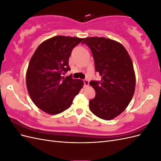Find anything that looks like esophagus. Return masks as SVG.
I'll list each match as a JSON object with an SVG mask.
<instances>
[{
  "instance_id": "esophagus-1",
  "label": "esophagus",
  "mask_w": 161,
  "mask_h": 161,
  "mask_svg": "<svg viewBox=\"0 0 161 161\" xmlns=\"http://www.w3.org/2000/svg\"><path fill=\"white\" fill-rule=\"evenodd\" d=\"M83 82H84L85 86H89V80H87V79H84V80H83Z\"/></svg>"
}]
</instances>
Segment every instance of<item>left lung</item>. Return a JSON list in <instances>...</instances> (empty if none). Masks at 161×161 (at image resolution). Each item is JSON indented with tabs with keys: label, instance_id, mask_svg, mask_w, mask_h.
Wrapping results in <instances>:
<instances>
[{
	"label": "left lung",
	"instance_id": "left-lung-1",
	"mask_svg": "<svg viewBox=\"0 0 161 161\" xmlns=\"http://www.w3.org/2000/svg\"><path fill=\"white\" fill-rule=\"evenodd\" d=\"M83 43L91 50L95 71L101 76V80L89 82L96 92L89 101V109L101 119H112L125 109L134 95L136 76L132 61L125 48L110 39L86 37Z\"/></svg>",
	"mask_w": 161,
	"mask_h": 161
}]
</instances>
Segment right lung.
Masks as SVG:
<instances>
[{"label": "right lung", "instance_id": "right-lung-1", "mask_svg": "<svg viewBox=\"0 0 161 161\" xmlns=\"http://www.w3.org/2000/svg\"><path fill=\"white\" fill-rule=\"evenodd\" d=\"M83 39L58 36L42 42L29 63L27 89L32 101L46 113L55 115L69 109L83 86L72 75L69 60L72 49Z\"/></svg>", "mask_w": 161, "mask_h": 161}]
</instances>
